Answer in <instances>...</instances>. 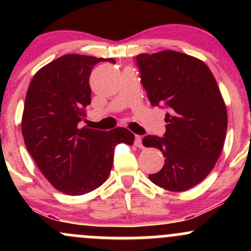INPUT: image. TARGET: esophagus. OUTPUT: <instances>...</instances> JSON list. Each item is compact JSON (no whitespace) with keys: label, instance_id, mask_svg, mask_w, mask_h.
<instances>
[{"label":"esophagus","instance_id":"esophagus-1","mask_svg":"<svg viewBox=\"0 0 251 251\" xmlns=\"http://www.w3.org/2000/svg\"><path fill=\"white\" fill-rule=\"evenodd\" d=\"M134 144H135V146H137V148H140V149L144 148V146H143V137H142V135H135Z\"/></svg>","mask_w":251,"mask_h":251}]
</instances>
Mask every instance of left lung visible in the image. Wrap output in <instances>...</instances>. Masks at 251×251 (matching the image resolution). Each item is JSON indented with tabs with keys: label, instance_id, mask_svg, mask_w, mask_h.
Masks as SVG:
<instances>
[{
	"label": "left lung",
	"instance_id": "8db88e82",
	"mask_svg": "<svg viewBox=\"0 0 251 251\" xmlns=\"http://www.w3.org/2000/svg\"><path fill=\"white\" fill-rule=\"evenodd\" d=\"M142 83L152 106L165 105L164 138L146 135L143 145L165 157L152 183L172 192L194 188L215 168L226 140V106L214 74L197 57L175 50L139 54Z\"/></svg>",
	"mask_w": 251,
	"mask_h": 251
}]
</instances>
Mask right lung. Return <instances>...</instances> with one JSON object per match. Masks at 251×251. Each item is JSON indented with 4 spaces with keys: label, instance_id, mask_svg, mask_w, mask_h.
<instances>
[{
    "label": "right lung",
    "instance_id": "obj_1",
    "mask_svg": "<svg viewBox=\"0 0 251 251\" xmlns=\"http://www.w3.org/2000/svg\"><path fill=\"white\" fill-rule=\"evenodd\" d=\"M101 61L116 62L79 54L59 57L36 72L25 96V148L46 179L66 195H85L102 185L113 165L114 146L134 142L127 128L77 126L91 103V71Z\"/></svg>",
    "mask_w": 251,
    "mask_h": 251
}]
</instances>
